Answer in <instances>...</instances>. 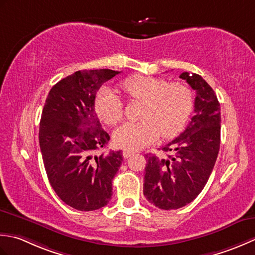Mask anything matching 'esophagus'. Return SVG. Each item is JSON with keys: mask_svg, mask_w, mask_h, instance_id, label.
Masks as SVG:
<instances>
[{"mask_svg": "<svg viewBox=\"0 0 255 255\" xmlns=\"http://www.w3.org/2000/svg\"><path fill=\"white\" fill-rule=\"evenodd\" d=\"M135 153H136V152H135V150H131V149H124L122 154H123V157H124V158H128V157H131L132 155H134Z\"/></svg>", "mask_w": 255, "mask_h": 255, "instance_id": "obj_1", "label": "esophagus"}]
</instances>
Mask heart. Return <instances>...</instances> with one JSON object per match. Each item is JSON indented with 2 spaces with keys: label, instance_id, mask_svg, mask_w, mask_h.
<instances>
[{
  "label": "heart",
  "instance_id": "b5f03b06",
  "mask_svg": "<svg viewBox=\"0 0 255 255\" xmlns=\"http://www.w3.org/2000/svg\"><path fill=\"white\" fill-rule=\"evenodd\" d=\"M122 89L132 100L143 101L138 122H128L113 133V142L124 149H139L181 131L194 108L193 93L187 86L162 78L133 76L122 82ZM98 118L114 126L122 120L123 105L120 98L107 86L99 89L95 99Z\"/></svg>",
  "mask_w": 255,
  "mask_h": 255
}]
</instances>
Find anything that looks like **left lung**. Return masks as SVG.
<instances>
[{
  "label": "left lung",
  "instance_id": "obj_1",
  "mask_svg": "<svg viewBox=\"0 0 255 255\" xmlns=\"http://www.w3.org/2000/svg\"><path fill=\"white\" fill-rule=\"evenodd\" d=\"M179 78L196 91L194 117L185 131L162 148L166 156L146 154L144 196L159 209H178L204 189L220 148V103L212 88L197 74Z\"/></svg>",
  "mask_w": 255,
  "mask_h": 255
}]
</instances>
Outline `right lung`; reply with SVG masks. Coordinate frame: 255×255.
<instances>
[{"label":"right lung","instance_id":"right-lung-1","mask_svg":"<svg viewBox=\"0 0 255 255\" xmlns=\"http://www.w3.org/2000/svg\"><path fill=\"white\" fill-rule=\"evenodd\" d=\"M119 71H76L51 88L41 112L39 146L49 183L57 196L81 211L100 209L112 196V180L122 153L95 155L110 136L95 111L100 87Z\"/></svg>","mask_w":255,"mask_h":255}]
</instances>
